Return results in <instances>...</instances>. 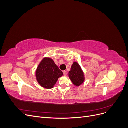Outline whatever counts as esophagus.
<instances>
[{"instance_id":"esophagus-1","label":"esophagus","mask_w":128,"mask_h":128,"mask_svg":"<svg viewBox=\"0 0 128 128\" xmlns=\"http://www.w3.org/2000/svg\"><path fill=\"white\" fill-rule=\"evenodd\" d=\"M67 74V72L66 71H64V76H66Z\"/></svg>"}]
</instances>
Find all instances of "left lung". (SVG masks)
<instances>
[{
	"mask_svg": "<svg viewBox=\"0 0 128 128\" xmlns=\"http://www.w3.org/2000/svg\"><path fill=\"white\" fill-rule=\"evenodd\" d=\"M68 76L72 84L76 86H80L85 81L84 73L80 65L77 62H74Z\"/></svg>",
	"mask_w": 128,
	"mask_h": 128,
	"instance_id": "obj_1",
	"label": "left lung"
}]
</instances>
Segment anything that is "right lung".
I'll return each instance as SVG.
<instances>
[{"instance_id": "add662e5", "label": "right lung", "mask_w": 128, "mask_h": 128, "mask_svg": "<svg viewBox=\"0 0 128 128\" xmlns=\"http://www.w3.org/2000/svg\"><path fill=\"white\" fill-rule=\"evenodd\" d=\"M64 74L59 69L53 60L45 57L42 60L35 72L37 82L45 88L51 89L54 87L59 78Z\"/></svg>"}]
</instances>
